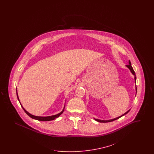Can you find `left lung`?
Instances as JSON below:
<instances>
[{"label":"left lung","instance_id":"obj_1","mask_svg":"<svg viewBox=\"0 0 154 154\" xmlns=\"http://www.w3.org/2000/svg\"><path fill=\"white\" fill-rule=\"evenodd\" d=\"M126 66L130 70V71H131V72L132 73V74L134 75V81H135V82H136V74H135V72H134V71L133 70V67H132V65H131V61L130 60H129V65H126ZM136 93H137V87H136ZM131 110H129L128 111H127L125 113H124V114H122V116H119V117H118L115 118H113V119H109V120H100V119H95V118H94V119L96 120V121H97V122H103V123H106V122H112V121H115V120H116V119H119V118L121 117H122V116H124L125 115H126V114H128L129 112V111Z\"/></svg>","mask_w":154,"mask_h":154}]
</instances>
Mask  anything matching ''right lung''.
I'll list each match as a JSON object with an SVG mask.
<instances>
[{
  "label": "right lung",
  "mask_w": 154,
  "mask_h": 154,
  "mask_svg": "<svg viewBox=\"0 0 154 154\" xmlns=\"http://www.w3.org/2000/svg\"><path fill=\"white\" fill-rule=\"evenodd\" d=\"M16 92H17V96L18 100V101L20 102V104H21V107H22L23 110H24V111L26 112V114L28 116H29L30 117L32 118H33V119H34L38 120V121H52V120L55 119V118H58L59 117V116H60L63 113V111H64V109H65V104L64 107H63V109L62 111L60 112H59V113L57 114H56V115H54V116H47V117H40V116H33V115H32V114H30L29 112H28L26 110H25V109L23 107L22 104H21L20 101L19 97H18V93H17V88H16Z\"/></svg>",
  "instance_id": "obj_1"
}]
</instances>
